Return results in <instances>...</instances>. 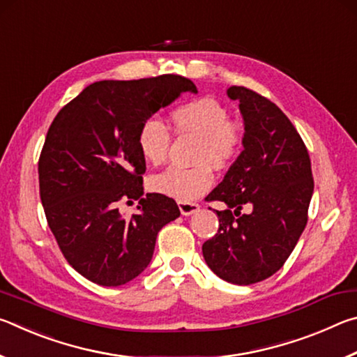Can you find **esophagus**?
I'll list each match as a JSON object with an SVG mask.
<instances>
[{"label": "esophagus", "mask_w": 357, "mask_h": 357, "mask_svg": "<svg viewBox=\"0 0 357 357\" xmlns=\"http://www.w3.org/2000/svg\"><path fill=\"white\" fill-rule=\"evenodd\" d=\"M178 206H179V211H181V214H183V215H192V214H195L197 211H200V206H198L197 203L179 202Z\"/></svg>", "instance_id": "obj_1"}]
</instances>
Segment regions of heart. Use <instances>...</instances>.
Listing matches in <instances>:
<instances>
[{
	"instance_id": "b5f03b06",
	"label": "heart",
	"mask_w": 357,
	"mask_h": 357,
	"mask_svg": "<svg viewBox=\"0 0 357 357\" xmlns=\"http://www.w3.org/2000/svg\"><path fill=\"white\" fill-rule=\"evenodd\" d=\"M172 121L179 132H189L202 138L197 151V167L178 165L151 178V189L178 202L190 203L211 190L214 185V167H225L239 154L243 135L229 121L227 108L215 99L202 98L178 107ZM170 130L159 116L143 121L138 130V149L149 164L165 160L170 148Z\"/></svg>"
}]
</instances>
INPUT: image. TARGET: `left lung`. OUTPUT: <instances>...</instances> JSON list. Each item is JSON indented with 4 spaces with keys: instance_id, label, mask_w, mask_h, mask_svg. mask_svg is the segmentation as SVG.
I'll list each match as a JSON object with an SVG mask.
<instances>
[{
    "instance_id": "obj_1",
    "label": "left lung",
    "mask_w": 357,
    "mask_h": 357,
    "mask_svg": "<svg viewBox=\"0 0 357 357\" xmlns=\"http://www.w3.org/2000/svg\"><path fill=\"white\" fill-rule=\"evenodd\" d=\"M227 96L239 105L244 149L206 197L227 209L215 211L219 231L203 244V257L220 279L250 285L291 255L307 223L313 178L305 144L279 107L244 86H229ZM243 206L249 215L240 214Z\"/></svg>"
}]
</instances>
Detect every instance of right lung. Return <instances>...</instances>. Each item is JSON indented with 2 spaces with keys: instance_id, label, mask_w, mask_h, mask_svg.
Returning <instances> with one entry per match:
<instances>
[{
  "instance_id": "add662e5",
  "label": "right lung",
  "mask_w": 357,
  "mask_h": 357,
  "mask_svg": "<svg viewBox=\"0 0 357 357\" xmlns=\"http://www.w3.org/2000/svg\"><path fill=\"white\" fill-rule=\"evenodd\" d=\"M197 86L181 75L89 84L53 119L39 159L48 227L78 274L119 287L148 268L160 228L179 217L173 198L143 195V121ZM140 199L124 218L119 203Z\"/></svg>"
}]
</instances>
